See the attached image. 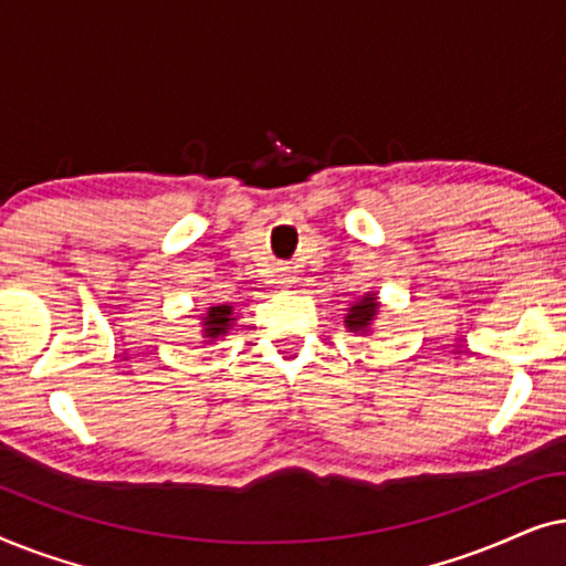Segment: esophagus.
Returning a JSON list of instances; mask_svg holds the SVG:
<instances>
[{
  "label": "esophagus",
  "mask_w": 566,
  "mask_h": 566,
  "mask_svg": "<svg viewBox=\"0 0 566 566\" xmlns=\"http://www.w3.org/2000/svg\"><path fill=\"white\" fill-rule=\"evenodd\" d=\"M275 283L281 285V289H291V283H296V275H293V270L289 265H281L275 268Z\"/></svg>",
  "instance_id": "1"
}]
</instances>
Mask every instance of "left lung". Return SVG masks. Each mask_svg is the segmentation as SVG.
<instances>
[{
  "label": "left lung",
  "mask_w": 566,
  "mask_h": 566,
  "mask_svg": "<svg viewBox=\"0 0 566 566\" xmlns=\"http://www.w3.org/2000/svg\"><path fill=\"white\" fill-rule=\"evenodd\" d=\"M378 308H381V304H378L376 293H366V296L358 298L350 308H347L345 327L350 332H363V335H366V332H370V327H374Z\"/></svg>",
  "instance_id": "obj_1"
}]
</instances>
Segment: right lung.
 <instances>
[{
    "label": "right lung",
    "mask_w": 566,
    "mask_h": 566,
    "mask_svg": "<svg viewBox=\"0 0 566 566\" xmlns=\"http://www.w3.org/2000/svg\"><path fill=\"white\" fill-rule=\"evenodd\" d=\"M231 324H234V306L221 304V306L208 308V314L203 316V337H206V343H216V339L227 335Z\"/></svg>",
    "instance_id": "add662e5"
}]
</instances>
